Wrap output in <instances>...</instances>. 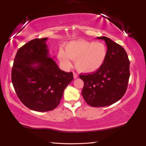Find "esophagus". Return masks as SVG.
I'll list each match as a JSON object with an SVG mask.
<instances>
[{"label":"esophagus","mask_w":146,"mask_h":146,"mask_svg":"<svg viewBox=\"0 0 146 146\" xmlns=\"http://www.w3.org/2000/svg\"><path fill=\"white\" fill-rule=\"evenodd\" d=\"M73 77H74V78H78V75H77L76 73L73 72Z\"/></svg>","instance_id":"obj_1"}]
</instances>
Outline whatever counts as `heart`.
<instances>
[{
    "label": "heart",
    "mask_w": 146,
    "mask_h": 146,
    "mask_svg": "<svg viewBox=\"0 0 146 146\" xmlns=\"http://www.w3.org/2000/svg\"><path fill=\"white\" fill-rule=\"evenodd\" d=\"M107 48L104 43L84 40L70 41L65 46V52L60 49L58 58L64 66H71V60H76L75 65L80 72L94 73L103 66L107 56Z\"/></svg>",
    "instance_id": "1"
}]
</instances>
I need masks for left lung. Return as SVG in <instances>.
I'll return each instance as SVG.
<instances>
[{
    "label": "left lung",
    "instance_id": "8db88e82",
    "mask_svg": "<svg viewBox=\"0 0 146 146\" xmlns=\"http://www.w3.org/2000/svg\"><path fill=\"white\" fill-rule=\"evenodd\" d=\"M103 39L108 54L104 64L96 72L80 75L84 82L82 94L85 102L94 107H106L119 100L124 95L130 77V61L125 50L107 38Z\"/></svg>",
    "mask_w": 146,
    "mask_h": 146
}]
</instances>
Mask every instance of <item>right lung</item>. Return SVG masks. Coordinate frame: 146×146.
<instances>
[{"label": "right lung", "instance_id": "1", "mask_svg": "<svg viewBox=\"0 0 146 146\" xmlns=\"http://www.w3.org/2000/svg\"><path fill=\"white\" fill-rule=\"evenodd\" d=\"M47 40L33 39L19 49L12 69V83L18 98L37 111L57 107L65 88L73 80L72 72L61 70L49 56Z\"/></svg>", "mask_w": 146, "mask_h": 146}]
</instances>
